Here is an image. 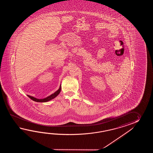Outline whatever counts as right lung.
I'll use <instances>...</instances> for the list:
<instances>
[{
  "mask_svg": "<svg viewBox=\"0 0 153 153\" xmlns=\"http://www.w3.org/2000/svg\"><path fill=\"white\" fill-rule=\"evenodd\" d=\"M61 90V86L60 85V87L59 88V90L57 91H56L55 93L52 94H51L50 96H49L45 98H43V99H38V98H36L32 97V96H30L29 95H27L28 97L30 98L31 100H32L33 101H35V102H46L48 101H50L52 99L55 98L57 96V95L60 93Z\"/></svg>",
  "mask_w": 153,
  "mask_h": 153,
  "instance_id": "add662e5",
  "label": "right lung"
}]
</instances>
